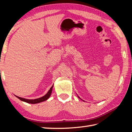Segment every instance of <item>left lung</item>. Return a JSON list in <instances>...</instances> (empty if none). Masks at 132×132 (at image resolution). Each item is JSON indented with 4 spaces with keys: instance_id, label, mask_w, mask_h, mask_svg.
Segmentation results:
<instances>
[{
    "instance_id": "left-lung-1",
    "label": "left lung",
    "mask_w": 132,
    "mask_h": 132,
    "mask_svg": "<svg viewBox=\"0 0 132 132\" xmlns=\"http://www.w3.org/2000/svg\"><path fill=\"white\" fill-rule=\"evenodd\" d=\"M78 97H79V99H80V97L79 96H78Z\"/></svg>"
}]
</instances>
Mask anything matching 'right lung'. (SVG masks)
I'll use <instances>...</instances> for the list:
<instances>
[{
    "mask_svg": "<svg viewBox=\"0 0 132 132\" xmlns=\"http://www.w3.org/2000/svg\"><path fill=\"white\" fill-rule=\"evenodd\" d=\"M53 87V85L52 86V87L50 88V89L49 90V91L47 92V93L45 95H44V96L40 97V98H38V99H25V98H22L20 97H19L18 96H15L19 99L21 101H23L24 102H26L28 103H30V104H36V103H41V102H44V101H45L46 100H47L49 98V97L50 96V95H51L52 94V88Z\"/></svg>",
    "mask_w": 132,
    "mask_h": 132,
    "instance_id": "1",
    "label": "right lung"
}]
</instances>
